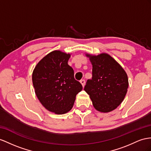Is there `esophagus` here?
I'll return each instance as SVG.
<instances>
[{"instance_id":"34e87169","label":"esophagus","mask_w":151,"mask_h":151,"mask_svg":"<svg viewBox=\"0 0 151 151\" xmlns=\"http://www.w3.org/2000/svg\"><path fill=\"white\" fill-rule=\"evenodd\" d=\"M80 83H82V86H83V87H84V86H85V84H86V80H85L84 79L81 80H80Z\"/></svg>"}]
</instances>
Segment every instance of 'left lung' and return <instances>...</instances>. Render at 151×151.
I'll return each instance as SVG.
<instances>
[{"mask_svg": "<svg viewBox=\"0 0 151 151\" xmlns=\"http://www.w3.org/2000/svg\"><path fill=\"white\" fill-rule=\"evenodd\" d=\"M86 55L92 64V77L87 81L84 90L90 96L96 110L109 112L115 110L125 98L128 88L126 73L106 53Z\"/></svg>", "mask_w": 151, "mask_h": 151, "instance_id": "8db88e82", "label": "left lung"}]
</instances>
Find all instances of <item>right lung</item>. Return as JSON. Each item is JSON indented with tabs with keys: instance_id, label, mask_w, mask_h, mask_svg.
<instances>
[{
	"instance_id": "right-lung-1",
	"label": "right lung",
	"mask_w": 151,
	"mask_h": 151,
	"mask_svg": "<svg viewBox=\"0 0 151 151\" xmlns=\"http://www.w3.org/2000/svg\"><path fill=\"white\" fill-rule=\"evenodd\" d=\"M70 54L55 50L39 62L32 73V83L38 99L46 109L64 114L73 108L82 86L74 78L68 64Z\"/></svg>"
}]
</instances>
